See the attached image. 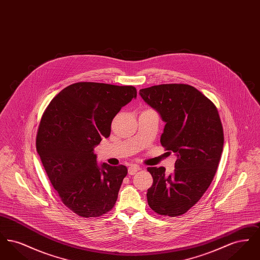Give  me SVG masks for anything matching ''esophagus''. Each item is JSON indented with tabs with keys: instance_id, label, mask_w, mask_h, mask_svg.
Listing matches in <instances>:
<instances>
[{
	"instance_id": "esophagus-1",
	"label": "esophagus",
	"mask_w": 260,
	"mask_h": 260,
	"mask_svg": "<svg viewBox=\"0 0 260 260\" xmlns=\"http://www.w3.org/2000/svg\"><path fill=\"white\" fill-rule=\"evenodd\" d=\"M139 167L136 166V165H132L129 168H128V174L129 175H135L138 171H139Z\"/></svg>"
}]
</instances>
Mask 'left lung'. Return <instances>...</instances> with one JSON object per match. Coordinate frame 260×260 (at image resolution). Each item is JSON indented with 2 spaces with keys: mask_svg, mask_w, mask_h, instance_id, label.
I'll list each match as a JSON object with an SVG mask.
<instances>
[{
  "mask_svg": "<svg viewBox=\"0 0 260 260\" xmlns=\"http://www.w3.org/2000/svg\"><path fill=\"white\" fill-rule=\"evenodd\" d=\"M139 94L166 123L161 146L177 156L170 175L162 167L147 169L153 177L149 207L161 215H182L203 197L216 173L224 142L219 114L211 100L185 84L153 86Z\"/></svg>",
  "mask_w": 260,
  "mask_h": 260,
  "instance_id": "1",
  "label": "left lung"
}]
</instances>
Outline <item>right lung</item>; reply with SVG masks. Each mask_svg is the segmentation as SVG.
I'll return each instance as SVG.
<instances>
[{
    "instance_id": "add662e5",
    "label": "right lung",
    "mask_w": 260,
    "mask_h": 260,
    "mask_svg": "<svg viewBox=\"0 0 260 260\" xmlns=\"http://www.w3.org/2000/svg\"><path fill=\"white\" fill-rule=\"evenodd\" d=\"M136 98L133 86L80 82L62 89L43 113L36 148L62 203L82 217L114 208L127 170L99 167L94 146L111 133L114 117Z\"/></svg>"
}]
</instances>
